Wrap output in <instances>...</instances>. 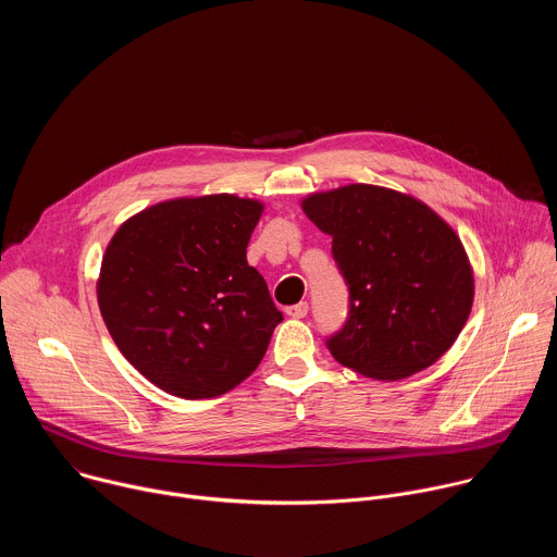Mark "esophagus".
I'll use <instances>...</instances> for the list:
<instances>
[{
    "mask_svg": "<svg viewBox=\"0 0 557 557\" xmlns=\"http://www.w3.org/2000/svg\"><path fill=\"white\" fill-rule=\"evenodd\" d=\"M306 312H308V304L306 301H299V304L286 308V314L293 317V320H301V317H306Z\"/></svg>",
    "mask_w": 557,
    "mask_h": 557,
    "instance_id": "34e87169",
    "label": "esophagus"
}]
</instances>
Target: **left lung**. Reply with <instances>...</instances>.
I'll list each match as a JSON object with an SVG mask.
<instances>
[{"mask_svg":"<svg viewBox=\"0 0 557 557\" xmlns=\"http://www.w3.org/2000/svg\"><path fill=\"white\" fill-rule=\"evenodd\" d=\"M333 237L350 290L333 357L370 379L399 381L436 363L473 304V269L456 231L425 202L376 185H344L301 200Z\"/></svg>","mask_w":557,"mask_h":557,"instance_id":"left-lung-1","label":"left lung"}]
</instances>
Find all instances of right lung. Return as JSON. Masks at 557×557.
I'll return each mask as SVG.
<instances>
[{
  "label": "right lung",
  "instance_id": "obj_1",
  "mask_svg": "<svg viewBox=\"0 0 557 557\" xmlns=\"http://www.w3.org/2000/svg\"><path fill=\"white\" fill-rule=\"evenodd\" d=\"M264 205L233 194L174 198L125 220L97 280L123 357L181 399H213L262 361L282 312L247 247Z\"/></svg>",
  "mask_w": 557,
  "mask_h": 557
}]
</instances>
